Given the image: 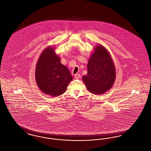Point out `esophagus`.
<instances>
[{
  "instance_id": "34e87169",
  "label": "esophagus",
  "mask_w": 151,
  "mask_h": 151,
  "mask_svg": "<svg viewBox=\"0 0 151 151\" xmlns=\"http://www.w3.org/2000/svg\"><path fill=\"white\" fill-rule=\"evenodd\" d=\"M80 78V73L75 75V78L76 79H78V78Z\"/></svg>"
}]
</instances>
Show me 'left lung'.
<instances>
[{"mask_svg": "<svg viewBox=\"0 0 151 151\" xmlns=\"http://www.w3.org/2000/svg\"><path fill=\"white\" fill-rule=\"evenodd\" d=\"M87 68L88 73L82 78L89 91L102 94L111 88L116 79V69L108 50L103 45L95 47Z\"/></svg>", "mask_w": 151, "mask_h": 151, "instance_id": "8db88e82", "label": "left lung"}]
</instances>
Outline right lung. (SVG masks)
<instances>
[{
    "label": "right lung",
    "mask_w": 151,
    "mask_h": 151,
    "mask_svg": "<svg viewBox=\"0 0 151 151\" xmlns=\"http://www.w3.org/2000/svg\"><path fill=\"white\" fill-rule=\"evenodd\" d=\"M73 77L68 69L49 46L45 49L37 60L35 70L36 83L43 93L52 96H59L66 91Z\"/></svg>",
    "instance_id": "right-lung-1"
}]
</instances>
